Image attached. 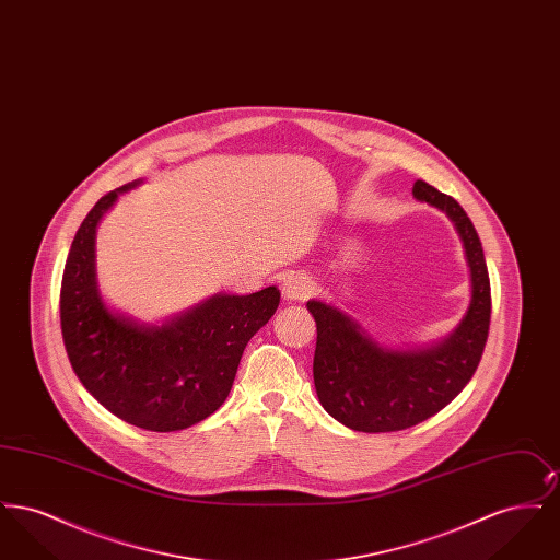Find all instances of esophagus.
<instances>
[{
    "label": "esophagus",
    "mask_w": 560,
    "mask_h": 560,
    "mask_svg": "<svg viewBox=\"0 0 560 560\" xmlns=\"http://www.w3.org/2000/svg\"><path fill=\"white\" fill-rule=\"evenodd\" d=\"M281 290H283L285 300H290V302H302V300H306V298L311 295V292H313V283L308 281V277L295 272V275H288V277L283 279Z\"/></svg>",
    "instance_id": "34e87169"
}]
</instances>
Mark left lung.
Segmentation results:
<instances>
[{"instance_id":"8db88e82","label":"left lung","mask_w":560,"mask_h":560,"mask_svg":"<svg viewBox=\"0 0 560 560\" xmlns=\"http://www.w3.org/2000/svg\"><path fill=\"white\" fill-rule=\"evenodd\" d=\"M413 197L447 213L464 243L470 267V306L452 334L427 348L382 347L340 308L308 300L317 320L313 361L323 409L359 432H395L416 427L450 405L479 368L491 319V285L475 224L462 206L418 180Z\"/></svg>"}]
</instances>
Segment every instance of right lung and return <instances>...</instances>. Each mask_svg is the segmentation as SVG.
I'll list each match as a JSON object with an SVG mask.
<instances>
[{
  "label": "right lung",
  "instance_id": "obj_1",
  "mask_svg": "<svg viewBox=\"0 0 560 560\" xmlns=\"http://www.w3.org/2000/svg\"><path fill=\"white\" fill-rule=\"evenodd\" d=\"M136 185L110 190L83 218L62 272L60 329L71 368L94 399L132 427L172 432L226 400L243 350L275 315L281 292L215 293L163 325L113 313L96 281V226Z\"/></svg>",
  "mask_w": 560,
  "mask_h": 560
}]
</instances>
